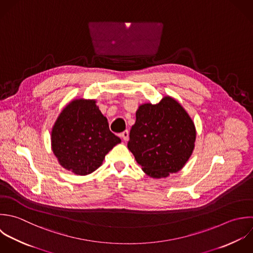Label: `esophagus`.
I'll return each mask as SVG.
<instances>
[{
  "mask_svg": "<svg viewBox=\"0 0 253 253\" xmlns=\"http://www.w3.org/2000/svg\"><path fill=\"white\" fill-rule=\"evenodd\" d=\"M120 136L122 137V139H123L124 141H127V140L129 139V131H128V130L123 131V132L120 134Z\"/></svg>",
  "mask_w": 253,
  "mask_h": 253,
  "instance_id": "obj_1",
  "label": "esophagus"
}]
</instances>
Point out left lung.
I'll return each mask as SVG.
<instances>
[{
  "label": "left lung",
  "mask_w": 253,
  "mask_h": 253,
  "mask_svg": "<svg viewBox=\"0 0 253 253\" xmlns=\"http://www.w3.org/2000/svg\"><path fill=\"white\" fill-rule=\"evenodd\" d=\"M196 129L189 114L171 96L141 104L130 130L128 149L143 171L153 178L179 171L191 157Z\"/></svg>",
  "instance_id": "1"
}]
</instances>
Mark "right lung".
<instances>
[{
    "instance_id": "right-lung-1",
    "label": "right lung",
    "mask_w": 253,
    "mask_h": 253,
    "mask_svg": "<svg viewBox=\"0 0 253 253\" xmlns=\"http://www.w3.org/2000/svg\"><path fill=\"white\" fill-rule=\"evenodd\" d=\"M121 143L94 99L69 102L51 131V148L59 164L77 175L96 170L110 150Z\"/></svg>"
}]
</instances>
